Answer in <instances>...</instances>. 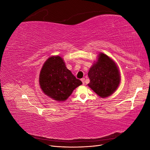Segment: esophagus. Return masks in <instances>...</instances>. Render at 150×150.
Here are the masks:
<instances>
[{"mask_svg": "<svg viewBox=\"0 0 150 150\" xmlns=\"http://www.w3.org/2000/svg\"><path fill=\"white\" fill-rule=\"evenodd\" d=\"M81 81H82V82H83V84L84 85L85 84V79L84 78L81 79Z\"/></svg>", "mask_w": 150, "mask_h": 150, "instance_id": "1", "label": "esophagus"}]
</instances>
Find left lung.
<instances>
[{
	"mask_svg": "<svg viewBox=\"0 0 150 150\" xmlns=\"http://www.w3.org/2000/svg\"><path fill=\"white\" fill-rule=\"evenodd\" d=\"M90 88L99 97L110 96L118 88L121 81L116 62L104 53L99 54L97 61L88 72Z\"/></svg>",
	"mask_w": 150,
	"mask_h": 150,
	"instance_id": "8db88e82",
	"label": "left lung"
}]
</instances>
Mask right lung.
<instances>
[{"instance_id":"add662e5","label":"right lung","mask_w":150,"mask_h":150,"mask_svg":"<svg viewBox=\"0 0 150 150\" xmlns=\"http://www.w3.org/2000/svg\"><path fill=\"white\" fill-rule=\"evenodd\" d=\"M82 82L67 69L62 57H49L39 75V84L45 94L57 101H64Z\"/></svg>"}]
</instances>
